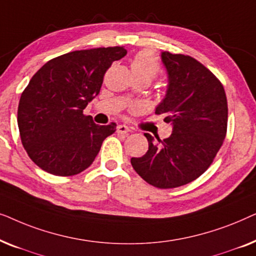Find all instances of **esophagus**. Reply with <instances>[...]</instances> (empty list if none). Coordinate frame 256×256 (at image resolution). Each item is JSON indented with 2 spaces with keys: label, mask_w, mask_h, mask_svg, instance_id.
<instances>
[{
  "label": "esophagus",
  "mask_w": 256,
  "mask_h": 256,
  "mask_svg": "<svg viewBox=\"0 0 256 256\" xmlns=\"http://www.w3.org/2000/svg\"><path fill=\"white\" fill-rule=\"evenodd\" d=\"M116 132H118V134H124V135H126V134H129V132H130L132 130L127 127V126L120 124V126H118Z\"/></svg>",
  "instance_id": "34e87169"
}]
</instances>
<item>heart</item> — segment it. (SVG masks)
<instances>
[{
    "label": "heart",
    "instance_id": "obj_1",
    "mask_svg": "<svg viewBox=\"0 0 256 256\" xmlns=\"http://www.w3.org/2000/svg\"><path fill=\"white\" fill-rule=\"evenodd\" d=\"M132 76H142L150 82L156 78L160 72V65L157 59L149 51H140L130 62Z\"/></svg>",
    "mask_w": 256,
    "mask_h": 256
}]
</instances>
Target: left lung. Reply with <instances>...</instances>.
<instances>
[{
  "mask_svg": "<svg viewBox=\"0 0 256 256\" xmlns=\"http://www.w3.org/2000/svg\"><path fill=\"white\" fill-rule=\"evenodd\" d=\"M160 57L169 84L155 113L172 124V134L155 140L146 132L148 152L130 162L146 183L172 188L197 180L211 166L225 140L228 108L222 84L202 62L168 51Z\"/></svg>",
  "mask_w": 256,
  "mask_h": 256,
  "instance_id": "8db88e82",
  "label": "left lung"
}]
</instances>
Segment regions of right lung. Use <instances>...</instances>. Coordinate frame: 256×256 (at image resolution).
I'll list each match as a JSON object with an SVG mask.
<instances>
[{"label":"right lung","instance_id":"1","mask_svg":"<svg viewBox=\"0 0 256 256\" xmlns=\"http://www.w3.org/2000/svg\"><path fill=\"white\" fill-rule=\"evenodd\" d=\"M126 54L124 46L73 51L34 73L20 96L17 124L24 149L40 169L73 176L93 163L116 124H94L84 110L99 94L113 62Z\"/></svg>","mask_w":256,"mask_h":256}]
</instances>
